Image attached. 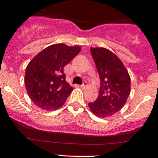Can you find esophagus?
Wrapping results in <instances>:
<instances>
[{"label": "esophagus", "mask_w": 158, "mask_h": 158, "mask_svg": "<svg viewBox=\"0 0 158 158\" xmlns=\"http://www.w3.org/2000/svg\"><path fill=\"white\" fill-rule=\"evenodd\" d=\"M86 86H87V82H86V81H84L82 85H80V87L82 88V89H85Z\"/></svg>", "instance_id": "obj_1"}]
</instances>
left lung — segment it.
Listing matches in <instances>:
<instances>
[{
    "instance_id": "obj_1",
    "label": "left lung",
    "mask_w": 158,
    "mask_h": 158,
    "mask_svg": "<svg viewBox=\"0 0 158 158\" xmlns=\"http://www.w3.org/2000/svg\"><path fill=\"white\" fill-rule=\"evenodd\" d=\"M91 54L100 76L99 95L89 103L93 114L107 117L118 112L130 93V76L122 61L109 50L92 48Z\"/></svg>"
}]
</instances>
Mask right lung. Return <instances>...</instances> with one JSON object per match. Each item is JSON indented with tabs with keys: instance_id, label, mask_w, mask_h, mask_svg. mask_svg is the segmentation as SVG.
<instances>
[{
	"instance_id": "1",
	"label": "right lung",
	"mask_w": 158,
	"mask_h": 158,
	"mask_svg": "<svg viewBox=\"0 0 158 158\" xmlns=\"http://www.w3.org/2000/svg\"><path fill=\"white\" fill-rule=\"evenodd\" d=\"M81 48L64 44L48 46L38 54L26 67L25 85L32 102L40 108H59L72 92L66 82L64 67L80 52Z\"/></svg>"
}]
</instances>
